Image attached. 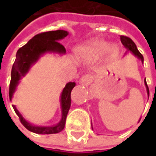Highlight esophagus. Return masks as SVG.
<instances>
[{"mask_svg": "<svg viewBox=\"0 0 156 156\" xmlns=\"http://www.w3.org/2000/svg\"><path fill=\"white\" fill-rule=\"evenodd\" d=\"M93 80V77L90 74H86L81 78V82L84 85H88Z\"/></svg>", "mask_w": 156, "mask_h": 156, "instance_id": "obj_1", "label": "esophagus"}]
</instances>
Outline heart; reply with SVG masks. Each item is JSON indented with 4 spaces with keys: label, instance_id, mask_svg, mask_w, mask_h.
Returning <instances> with one entry per match:
<instances>
[{
    "label": "heart",
    "instance_id": "obj_1",
    "mask_svg": "<svg viewBox=\"0 0 156 156\" xmlns=\"http://www.w3.org/2000/svg\"><path fill=\"white\" fill-rule=\"evenodd\" d=\"M109 49L112 54H116L118 49L116 47L109 46V43L102 40H94L84 47L78 48V51L81 53L89 55H101Z\"/></svg>",
    "mask_w": 156,
    "mask_h": 156
}]
</instances>
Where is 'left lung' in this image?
<instances>
[{
    "label": "left lung",
    "instance_id": "8db88e82",
    "mask_svg": "<svg viewBox=\"0 0 156 156\" xmlns=\"http://www.w3.org/2000/svg\"><path fill=\"white\" fill-rule=\"evenodd\" d=\"M120 41L122 42V44L124 45V48H126L128 49V51H132L135 56H137L138 58L141 59V61L144 62V58L141 54L140 52L139 51V50L137 49V47L134 43V41H132V39H130L129 37H128L126 36H120ZM144 83H145V86H146V89H147L148 95H150V91H149V88H148V85L146 83V81L144 80Z\"/></svg>",
    "mask_w": 156,
    "mask_h": 156
}]
</instances>
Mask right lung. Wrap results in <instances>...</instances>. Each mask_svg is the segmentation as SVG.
<instances>
[{
	"mask_svg": "<svg viewBox=\"0 0 156 156\" xmlns=\"http://www.w3.org/2000/svg\"><path fill=\"white\" fill-rule=\"evenodd\" d=\"M68 35V32L63 30L50 31L39 33L33 37L30 41L20 48L16 52V58L13 63L12 69V78L9 86V97L12 98L13 93L15 92L16 87L18 84L19 80L22 77H24L28 72L29 68L32 66L41 54L47 51H57L59 53H65L66 49L62 45L58 42V40L64 38ZM74 82H69L66 84L62 90L61 96L62 105V116L61 121L53 127H37L32 126L28 122L23 119L22 115L16 108L14 105L12 107L15 110L16 114L18 115L19 119L23 126L27 129L29 131L40 134H57L61 132L65 126L66 119L68 115V110L71 106V92L74 88Z\"/></svg>",
	"mask_w": 156,
	"mask_h": 156,
	"instance_id": "add662e5",
	"label": "right lung"
}]
</instances>
